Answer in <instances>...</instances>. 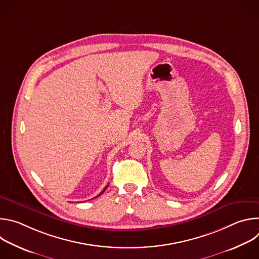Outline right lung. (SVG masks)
<instances>
[{
  "instance_id": "right-lung-1",
  "label": "right lung",
  "mask_w": 259,
  "mask_h": 259,
  "mask_svg": "<svg viewBox=\"0 0 259 259\" xmlns=\"http://www.w3.org/2000/svg\"><path fill=\"white\" fill-rule=\"evenodd\" d=\"M107 187H108V186H107ZM107 187H106V188H107ZM106 188H105V189H104V190H103V191H102V192H101V193H100V194H99V195H98V196H100V195H101V194H102V193H103V192H104V191H105V190H106ZM98 196H97V197H98Z\"/></svg>"
}]
</instances>
